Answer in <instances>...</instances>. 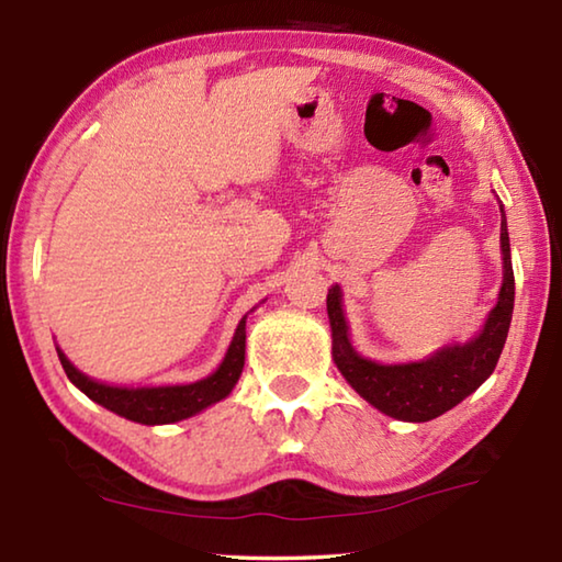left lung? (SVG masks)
I'll return each mask as SVG.
<instances>
[{"label": "left lung", "mask_w": 562, "mask_h": 562, "mask_svg": "<svg viewBox=\"0 0 562 562\" xmlns=\"http://www.w3.org/2000/svg\"><path fill=\"white\" fill-rule=\"evenodd\" d=\"M501 252L503 284L498 302L479 335L465 345L443 347L429 359L408 361V364H376L351 347L345 310H341V290L339 284H331L327 294L331 357L351 389L382 414L414 424L431 422L473 394L498 364L513 317V300H516L506 215L501 221Z\"/></svg>", "instance_id": "8db88e82"}]
</instances>
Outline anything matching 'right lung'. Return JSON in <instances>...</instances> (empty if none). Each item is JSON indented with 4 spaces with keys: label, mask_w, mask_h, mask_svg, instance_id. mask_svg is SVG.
<instances>
[{
    "label": "right lung",
    "mask_w": 562,
    "mask_h": 562,
    "mask_svg": "<svg viewBox=\"0 0 562 562\" xmlns=\"http://www.w3.org/2000/svg\"><path fill=\"white\" fill-rule=\"evenodd\" d=\"M245 319H240V325L235 329V337L227 347V355L223 359V364L215 369L211 376L201 379V382L193 384H176V386H111L97 382L87 374H81L76 369L61 349H56L59 355V361L64 367L66 376L71 379L74 386H79L83 394L93 402L101 404L109 412L119 414L128 422L136 424H146V426H156V424H173V422H183L188 416H195L198 412H203L215 402H221L227 394L233 392V386L237 384V379L243 374L245 367Z\"/></svg>",
    "instance_id": "obj_1"
}]
</instances>
